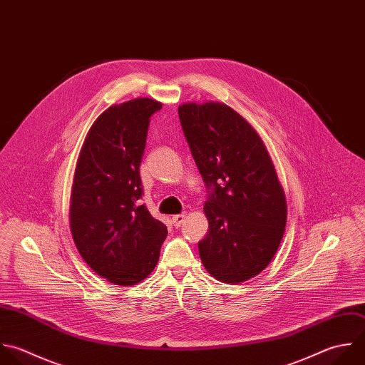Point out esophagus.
I'll list each match as a JSON object with an SVG mask.
<instances>
[{
	"instance_id": "esophagus-1",
	"label": "esophagus",
	"mask_w": 365,
	"mask_h": 365,
	"mask_svg": "<svg viewBox=\"0 0 365 365\" xmlns=\"http://www.w3.org/2000/svg\"><path fill=\"white\" fill-rule=\"evenodd\" d=\"M185 220H186V215H176V216H173V219H172L175 227H180V226L185 223Z\"/></svg>"
}]
</instances>
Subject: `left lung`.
I'll use <instances>...</instances> for the list:
<instances>
[{
  "label": "left lung",
  "instance_id": "8db88e82",
  "mask_svg": "<svg viewBox=\"0 0 365 365\" xmlns=\"http://www.w3.org/2000/svg\"><path fill=\"white\" fill-rule=\"evenodd\" d=\"M178 112L207 190L202 263L220 282H246L267 267L284 235L286 197L272 159L256 130L230 106L192 102Z\"/></svg>",
  "mask_w": 365,
  "mask_h": 365
}]
</instances>
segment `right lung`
Returning a JSON list of instances; mask_svg holds the SVG:
<instances>
[{"label":"right lung","mask_w":365,"mask_h":365,"mask_svg":"<svg viewBox=\"0 0 365 365\" xmlns=\"http://www.w3.org/2000/svg\"><path fill=\"white\" fill-rule=\"evenodd\" d=\"M162 103L138 98L108 108L81 149L71 195L75 246L99 276L133 286L155 269L166 226L140 203L139 166L150 116Z\"/></svg>","instance_id":"obj_1"}]
</instances>
